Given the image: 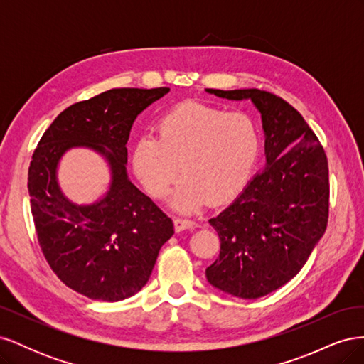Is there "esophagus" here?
Instances as JSON below:
<instances>
[{"mask_svg": "<svg viewBox=\"0 0 364 364\" xmlns=\"http://www.w3.org/2000/svg\"><path fill=\"white\" fill-rule=\"evenodd\" d=\"M174 229H176V232H182V230H186V229H190V228H193L196 223L193 222V220H188V218H181V217H176L174 220Z\"/></svg>", "mask_w": 364, "mask_h": 364, "instance_id": "esophagus-1", "label": "esophagus"}]
</instances>
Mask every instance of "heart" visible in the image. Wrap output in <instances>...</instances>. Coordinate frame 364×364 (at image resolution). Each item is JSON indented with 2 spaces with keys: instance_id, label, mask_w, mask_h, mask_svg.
Masks as SVG:
<instances>
[{
  "instance_id": "heart-1",
  "label": "heart",
  "mask_w": 364,
  "mask_h": 364,
  "mask_svg": "<svg viewBox=\"0 0 364 364\" xmlns=\"http://www.w3.org/2000/svg\"><path fill=\"white\" fill-rule=\"evenodd\" d=\"M261 150L259 129L249 114L186 102L164 114L156 136L144 135L132 150V168L155 199L178 179L170 206L191 213L206 199L220 203L245 185Z\"/></svg>"
}]
</instances>
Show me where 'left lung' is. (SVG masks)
<instances>
[{
    "mask_svg": "<svg viewBox=\"0 0 364 364\" xmlns=\"http://www.w3.org/2000/svg\"><path fill=\"white\" fill-rule=\"evenodd\" d=\"M205 91L250 100L261 114L266 164L232 203L209 218L220 255L205 272L214 289L258 299L294 278L325 234L326 155L302 115L282 98L259 90Z\"/></svg>",
    "mask_w": 364,
    "mask_h": 364,
    "instance_id": "left-lung-1",
    "label": "left lung"
}]
</instances>
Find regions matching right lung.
Listing matches in <instances>:
<instances>
[{
    "mask_svg": "<svg viewBox=\"0 0 364 364\" xmlns=\"http://www.w3.org/2000/svg\"><path fill=\"white\" fill-rule=\"evenodd\" d=\"M170 87H118L65 109L42 135L28 168L30 206L50 267L74 291L117 302L147 284L171 218L132 183L127 139L136 117ZM73 148L97 152L109 170L107 193L90 204L60 188L58 167Z\"/></svg>",
    "mask_w": 364,
    "mask_h": 364,
    "instance_id": "obj_1",
    "label": "right lung"
}]
</instances>
